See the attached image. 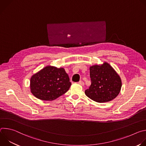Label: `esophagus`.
<instances>
[{
  "instance_id": "34e87169",
  "label": "esophagus",
  "mask_w": 146,
  "mask_h": 146,
  "mask_svg": "<svg viewBox=\"0 0 146 146\" xmlns=\"http://www.w3.org/2000/svg\"><path fill=\"white\" fill-rule=\"evenodd\" d=\"M78 84H79L80 85H81V86H84V82H83L82 81H80L78 82Z\"/></svg>"
}]
</instances>
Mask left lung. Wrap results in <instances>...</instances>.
I'll use <instances>...</instances> for the list:
<instances>
[{
    "label": "left lung",
    "mask_w": 146,
    "mask_h": 146,
    "mask_svg": "<svg viewBox=\"0 0 146 146\" xmlns=\"http://www.w3.org/2000/svg\"><path fill=\"white\" fill-rule=\"evenodd\" d=\"M91 84L85 91L86 95L98 103L112 100L119 94L122 82L119 76L107 62L90 66Z\"/></svg>",
    "instance_id": "obj_1"
}]
</instances>
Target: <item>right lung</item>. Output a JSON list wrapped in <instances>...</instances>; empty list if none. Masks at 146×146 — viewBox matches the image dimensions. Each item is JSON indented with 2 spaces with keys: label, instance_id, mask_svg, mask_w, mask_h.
<instances>
[{
  "label": "right lung",
  "instance_id": "1",
  "mask_svg": "<svg viewBox=\"0 0 146 146\" xmlns=\"http://www.w3.org/2000/svg\"><path fill=\"white\" fill-rule=\"evenodd\" d=\"M72 84L68 74L62 68L47 66L32 76V94L42 100H53L65 94Z\"/></svg>",
  "mask_w": 146,
  "mask_h": 146
}]
</instances>
